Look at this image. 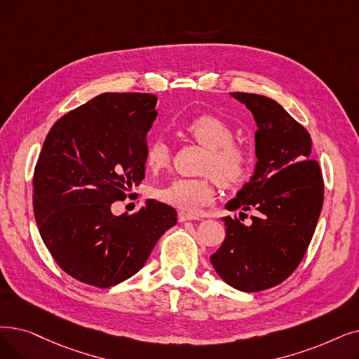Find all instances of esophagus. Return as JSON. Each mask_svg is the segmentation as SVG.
Wrapping results in <instances>:
<instances>
[{
	"label": "esophagus",
	"mask_w": 359,
	"mask_h": 359,
	"mask_svg": "<svg viewBox=\"0 0 359 359\" xmlns=\"http://www.w3.org/2000/svg\"><path fill=\"white\" fill-rule=\"evenodd\" d=\"M188 220H199L198 215L189 214V212H184V211H179V222H188Z\"/></svg>",
	"instance_id": "34e87169"
}]
</instances>
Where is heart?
I'll use <instances>...</instances> for the list:
<instances>
[{"label": "heart", "mask_w": 359, "mask_h": 359, "mask_svg": "<svg viewBox=\"0 0 359 359\" xmlns=\"http://www.w3.org/2000/svg\"><path fill=\"white\" fill-rule=\"evenodd\" d=\"M195 141L208 149L202 171L212 175L223 186H235L243 182L251 170L252 152L246 145L233 141L230 124L215 114L204 113L184 124ZM171 158L170 145L164 137H154L145 149V164L149 170L165 168ZM160 201L183 211L196 212L214 201V179L176 177L157 192Z\"/></svg>", "instance_id": "obj_1"}]
</instances>
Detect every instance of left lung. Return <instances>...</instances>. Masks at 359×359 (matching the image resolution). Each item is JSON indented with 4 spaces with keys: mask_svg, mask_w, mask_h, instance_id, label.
I'll list each match as a JSON object with an SVG mask.
<instances>
[{
    "mask_svg": "<svg viewBox=\"0 0 359 359\" xmlns=\"http://www.w3.org/2000/svg\"><path fill=\"white\" fill-rule=\"evenodd\" d=\"M254 114L257 165L254 176L230 199L229 211L254 210L252 223L223 217L226 238L211 264L227 285L242 292L277 286L302 261L323 208L320 165L311 160L306 129L271 98L231 92ZM245 214V212H241Z\"/></svg>",
    "mask_w": 359,
    "mask_h": 359,
    "instance_id": "1",
    "label": "left lung"
}]
</instances>
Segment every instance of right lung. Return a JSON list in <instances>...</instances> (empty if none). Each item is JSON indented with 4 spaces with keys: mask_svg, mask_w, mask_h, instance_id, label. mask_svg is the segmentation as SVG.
<instances>
[{
    "mask_svg": "<svg viewBox=\"0 0 359 359\" xmlns=\"http://www.w3.org/2000/svg\"><path fill=\"white\" fill-rule=\"evenodd\" d=\"M157 97L105 92L58 118L34 173V212L58 267L95 287H111L144 267L173 207L148 199L135 214L111 204L145 177L147 133Z\"/></svg>",
    "mask_w": 359,
    "mask_h": 359,
    "instance_id": "add662e5",
    "label": "right lung"
}]
</instances>
